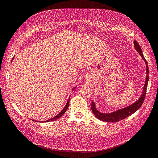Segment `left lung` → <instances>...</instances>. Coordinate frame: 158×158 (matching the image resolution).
Masks as SVG:
<instances>
[{"mask_svg": "<svg viewBox=\"0 0 158 158\" xmlns=\"http://www.w3.org/2000/svg\"><path fill=\"white\" fill-rule=\"evenodd\" d=\"M134 45L135 49L137 50V52L139 53V54L142 56L143 59L144 60L146 66H147V76H146V81L145 85L143 87V94H141V97L139 98V100L135 102L133 104H131L129 106H127V107L124 108L123 109L119 110H117L116 112H114L112 113H108V114H105V113H101L99 112L96 108V106L95 104L92 102L91 103V110H92L95 116L97 118L100 119L102 121H105V122H118V121L122 120L124 118H127L128 116H131L133 114V113L136 112L138 109L140 108L141 106H142L143 103L145 94H146V91L147 88H148V81H149V68H148V62L145 60L144 58L143 54L142 52V50L141 48V46H139L138 42L137 41H134Z\"/></svg>", "mask_w": 158, "mask_h": 158, "instance_id": "1", "label": "left lung"}]
</instances>
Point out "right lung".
I'll list each match as a JSON object with an SVG mask.
<instances>
[{
  "mask_svg": "<svg viewBox=\"0 0 158 158\" xmlns=\"http://www.w3.org/2000/svg\"><path fill=\"white\" fill-rule=\"evenodd\" d=\"M12 59V60H13ZM75 89V88H74ZM69 101H70V97H69V100H68V101H67V104H66V106H64V108H63V110H62L58 114H57L56 116H54V118H51V119H49V120H46V121H45V122H50V121H53V120H56V119H58V118H59L60 117H61L62 115L64 114L65 113V112L67 111V110L68 109V108H69Z\"/></svg>",
  "mask_w": 158,
  "mask_h": 158,
  "instance_id": "1",
  "label": "right lung"
}]
</instances>
